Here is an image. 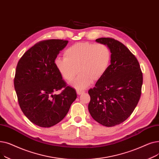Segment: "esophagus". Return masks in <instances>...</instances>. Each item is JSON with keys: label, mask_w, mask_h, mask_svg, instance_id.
<instances>
[{"label": "esophagus", "mask_w": 159, "mask_h": 159, "mask_svg": "<svg viewBox=\"0 0 159 159\" xmlns=\"http://www.w3.org/2000/svg\"><path fill=\"white\" fill-rule=\"evenodd\" d=\"M76 93H77V94H78V95H81L82 93H84V91H82V90H77Z\"/></svg>", "instance_id": "esophagus-1"}]
</instances>
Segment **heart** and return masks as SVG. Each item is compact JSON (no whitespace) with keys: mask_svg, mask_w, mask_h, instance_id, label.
<instances>
[{"mask_svg":"<svg viewBox=\"0 0 159 159\" xmlns=\"http://www.w3.org/2000/svg\"><path fill=\"white\" fill-rule=\"evenodd\" d=\"M64 57L56 59L57 70L66 81L72 80L78 70L80 74L70 85L84 90L103 76L111 63V53L104 44L78 43L65 50Z\"/></svg>","mask_w":159,"mask_h":159,"instance_id":"b5f03b06","label":"heart"}]
</instances>
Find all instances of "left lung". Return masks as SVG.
I'll return each mask as SVG.
<instances>
[{
    "mask_svg": "<svg viewBox=\"0 0 159 159\" xmlns=\"http://www.w3.org/2000/svg\"><path fill=\"white\" fill-rule=\"evenodd\" d=\"M111 53V65L93 89L89 90V111L106 127L124 122L137 107L141 95L142 72L137 59L124 44L109 37L96 39Z\"/></svg>",
    "mask_w": 159,
    "mask_h": 159,
    "instance_id": "left-lung-1",
    "label": "left lung"
}]
</instances>
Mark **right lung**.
I'll return each mask as SVG.
<instances>
[{
    "mask_svg": "<svg viewBox=\"0 0 159 159\" xmlns=\"http://www.w3.org/2000/svg\"><path fill=\"white\" fill-rule=\"evenodd\" d=\"M68 41L49 39L37 43L19 61L14 78L19 106L33 124L50 127L65 118L76 99L74 89L67 86L55 65ZM63 88L59 95L55 93Z\"/></svg>",
    "mask_w": 159,
    "mask_h": 159,
    "instance_id": "add662e5",
    "label": "right lung"
}]
</instances>
